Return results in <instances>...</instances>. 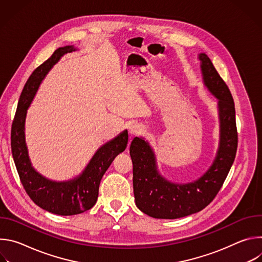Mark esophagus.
Returning <instances> with one entry per match:
<instances>
[{
  "label": "esophagus",
  "mask_w": 262,
  "mask_h": 262,
  "mask_svg": "<svg viewBox=\"0 0 262 262\" xmlns=\"http://www.w3.org/2000/svg\"><path fill=\"white\" fill-rule=\"evenodd\" d=\"M145 132V129L140 126V125H133L129 127V136L133 138V137H137V136H140V135H143Z\"/></svg>",
  "instance_id": "1"
}]
</instances>
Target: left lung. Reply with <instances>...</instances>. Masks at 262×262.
<instances>
[{"mask_svg": "<svg viewBox=\"0 0 262 262\" xmlns=\"http://www.w3.org/2000/svg\"><path fill=\"white\" fill-rule=\"evenodd\" d=\"M203 82L217 99L220 141L208 170L188 183H175L162 176L150 144L136 137L129 147L137 207L156 219H178L205 208L216 196L234 162L237 149L235 107L232 95L208 56L198 55Z\"/></svg>", "mask_w": 262, "mask_h": 262, "instance_id": "left-lung-1", "label": "left lung"}]
</instances>
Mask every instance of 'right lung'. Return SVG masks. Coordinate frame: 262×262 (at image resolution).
I'll use <instances>...</instances> for the list:
<instances>
[{
	"label": "right lung",
	"mask_w": 262,
	"mask_h": 262,
	"mask_svg": "<svg viewBox=\"0 0 262 262\" xmlns=\"http://www.w3.org/2000/svg\"><path fill=\"white\" fill-rule=\"evenodd\" d=\"M77 51L73 46L59 48L27 81L20 94L11 128V151L20 181L29 197L42 209L60 215L79 214L92 208L98 197L100 180L114 159L126 148L127 130L100 146L84 171L66 181H54L37 172L30 161L26 144L27 111L42 80L52 67L67 53Z\"/></svg>",
	"instance_id": "right-lung-1"
}]
</instances>
